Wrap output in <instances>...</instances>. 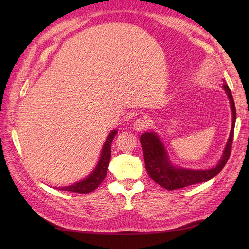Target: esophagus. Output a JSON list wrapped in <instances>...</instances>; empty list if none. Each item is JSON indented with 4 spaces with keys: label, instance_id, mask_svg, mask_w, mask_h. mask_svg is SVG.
<instances>
[{
    "label": "esophagus",
    "instance_id": "obj_1",
    "mask_svg": "<svg viewBox=\"0 0 249 249\" xmlns=\"http://www.w3.org/2000/svg\"><path fill=\"white\" fill-rule=\"evenodd\" d=\"M150 125V122L147 117H142L137 119L136 122L134 123L133 127L135 129V131H144L146 130L147 127Z\"/></svg>",
    "mask_w": 249,
    "mask_h": 249
}]
</instances>
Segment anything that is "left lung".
Instances as JSON below:
<instances>
[{"label":"left lung","mask_w":249,"mask_h":249,"mask_svg":"<svg viewBox=\"0 0 249 249\" xmlns=\"http://www.w3.org/2000/svg\"><path fill=\"white\" fill-rule=\"evenodd\" d=\"M223 88L225 92L228 93L231 103V109L232 112V125L230 138L227 143V147H225L221 160L217 164L216 167L208 170L177 168L170 164L162 142L156 134L144 133L141 135L140 143L143 149V156H144L145 168L152 179L155 180L157 184L165 188V189L176 190L194 184L208 182L209 179L213 178L216 175H218L229 161L233 140V130H235L236 108L231 89L229 88L227 83L223 84Z\"/></svg>","instance_id":"1"}]
</instances>
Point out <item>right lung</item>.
I'll list each match as a JSON object with an SVG mask.
<instances>
[{
  "mask_svg": "<svg viewBox=\"0 0 249 249\" xmlns=\"http://www.w3.org/2000/svg\"><path fill=\"white\" fill-rule=\"evenodd\" d=\"M116 133H117L116 130L112 131L108 136V138L106 139V142H105L103 150H102V156L99 161V164H97V166L95 167L94 171H92L91 175H89V177H87L85 179L81 180L79 183H76L69 187L57 188V189L62 190V191L82 193V194L89 193L95 190L96 188L101 185L104 178H106L110 158H111V144H112L113 139L115 137Z\"/></svg>",
  "mask_w": 249,
  "mask_h": 249,
  "instance_id": "1",
  "label": "right lung"
}]
</instances>
